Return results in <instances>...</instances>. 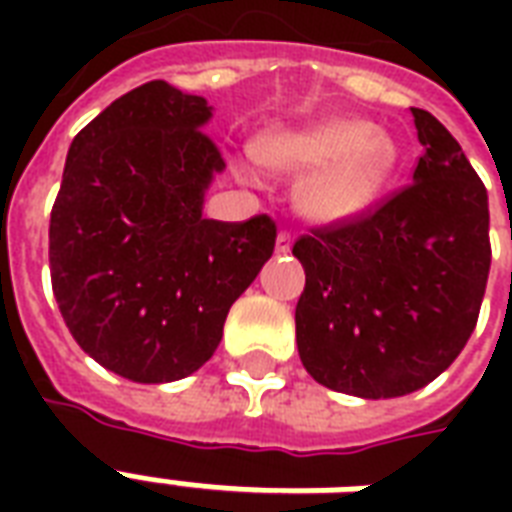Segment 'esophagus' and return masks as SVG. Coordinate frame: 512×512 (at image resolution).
Segmentation results:
<instances>
[{"instance_id":"obj_1","label":"esophagus","mask_w":512,"mask_h":512,"mask_svg":"<svg viewBox=\"0 0 512 512\" xmlns=\"http://www.w3.org/2000/svg\"><path fill=\"white\" fill-rule=\"evenodd\" d=\"M289 249H292V233L281 231L276 236V255H287Z\"/></svg>"}]
</instances>
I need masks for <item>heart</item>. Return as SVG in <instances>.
Returning a JSON list of instances; mask_svg holds the SVG:
<instances>
[{"label": "heart", "mask_w": 512, "mask_h": 512, "mask_svg": "<svg viewBox=\"0 0 512 512\" xmlns=\"http://www.w3.org/2000/svg\"><path fill=\"white\" fill-rule=\"evenodd\" d=\"M252 154L271 170H311L297 185V209L321 225L361 215L396 167L393 140L358 119L268 130L252 143Z\"/></svg>", "instance_id": "1"}]
</instances>
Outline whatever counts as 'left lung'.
I'll list each match as a JSON object with an SVG mask.
<instances>
[{"instance_id": "1", "label": "left lung", "mask_w": 512, "mask_h": 512, "mask_svg": "<svg viewBox=\"0 0 512 512\" xmlns=\"http://www.w3.org/2000/svg\"><path fill=\"white\" fill-rule=\"evenodd\" d=\"M422 156L406 188L300 236L297 350L313 380L358 398L433 382L476 329L486 292L489 196L452 132L412 108Z\"/></svg>"}]
</instances>
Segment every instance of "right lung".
Instances as JSON below:
<instances>
[{"mask_svg": "<svg viewBox=\"0 0 512 512\" xmlns=\"http://www.w3.org/2000/svg\"><path fill=\"white\" fill-rule=\"evenodd\" d=\"M212 106L156 79L74 138L50 215V276L79 348L132 382L207 364L225 316L276 244V223L201 215L225 170L201 130Z\"/></svg>", "mask_w": 512, "mask_h": 512, "instance_id": "add662e5", "label": "right lung"}]
</instances>
